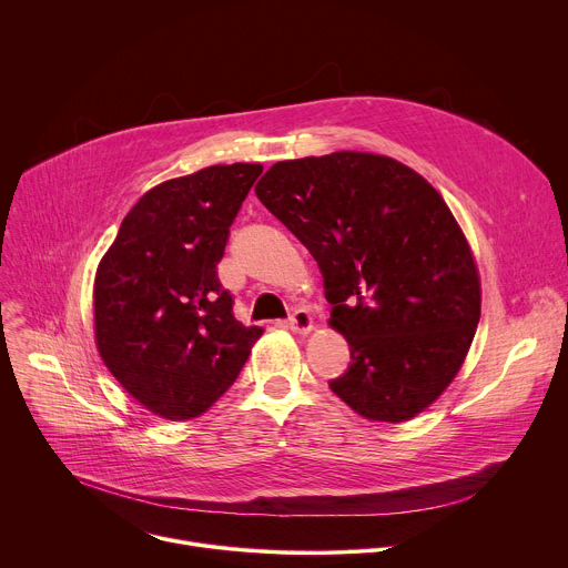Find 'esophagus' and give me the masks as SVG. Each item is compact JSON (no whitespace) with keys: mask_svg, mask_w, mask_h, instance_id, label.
I'll use <instances>...</instances> for the list:
<instances>
[{"mask_svg":"<svg viewBox=\"0 0 568 568\" xmlns=\"http://www.w3.org/2000/svg\"><path fill=\"white\" fill-rule=\"evenodd\" d=\"M287 326L294 331V333H310L312 331V316L305 307H296L290 318H287Z\"/></svg>","mask_w":568,"mask_h":568,"instance_id":"esophagus-1","label":"esophagus"}]
</instances>
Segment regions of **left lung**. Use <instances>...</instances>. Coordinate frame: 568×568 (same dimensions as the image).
I'll return each instance as SVG.
<instances>
[{"mask_svg": "<svg viewBox=\"0 0 568 568\" xmlns=\"http://www.w3.org/2000/svg\"><path fill=\"white\" fill-rule=\"evenodd\" d=\"M258 200L314 256L351 366L331 379L368 420H409L458 373L480 316L467 240L438 191L390 156L278 161Z\"/></svg>", "mask_w": 568, "mask_h": 568, "instance_id": "left-lung-1", "label": "left lung"}]
</instances>
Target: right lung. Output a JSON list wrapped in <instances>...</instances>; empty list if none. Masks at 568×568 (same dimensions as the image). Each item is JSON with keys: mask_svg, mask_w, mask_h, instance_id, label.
<instances>
[{"mask_svg": "<svg viewBox=\"0 0 568 568\" xmlns=\"http://www.w3.org/2000/svg\"><path fill=\"white\" fill-rule=\"evenodd\" d=\"M261 173L258 164L209 166L154 186L99 265V353L121 386L166 420L204 414L263 335L235 321L217 278L229 229Z\"/></svg>", "mask_w": 568, "mask_h": 568, "instance_id": "right-lung-1", "label": "right lung"}]
</instances>
